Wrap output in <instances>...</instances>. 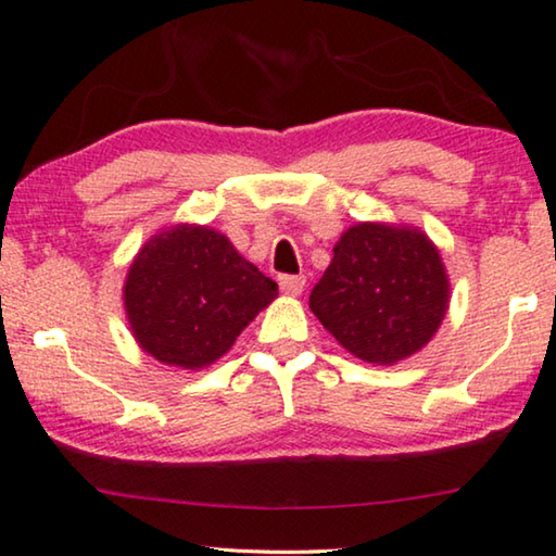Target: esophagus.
<instances>
[{"mask_svg":"<svg viewBox=\"0 0 556 556\" xmlns=\"http://www.w3.org/2000/svg\"><path fill=\"white\" fill-rule=\"evenodd\" d=\"M280 291L288 295H298L305 288V276H278Z\"/></svg>","mask_w":556,"mask_h":556,"instance_id":"1","label":"esophagus"}]
</instances>
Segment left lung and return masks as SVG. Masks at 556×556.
I'll return each mask as SVG.
<instances>
[{
    "instance_id": "obj_1",
    "label": "left lung",
    "mask_w": 556,
    "mask_h": 556,
    "mask_svg": "<svg viewBox=\"0 0 556 556\" xmlns=\"http://www.w3.org/2000/svg\"><path fill=\"white\" fill-rule=\"evenodd\" d=\"M308 303L345 351L389 366L437 333L448 305V280L421 230L358 223L338 240Z\"/></svg>"
}]
</instances>
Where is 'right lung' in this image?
<instances>
[{"instance_id": "1", "label": "right lung", "mask_w": 556, "mask_h": 556, "mask_svg": "<svg viewBox=\"0 0 556 556\" xmlns=\"http://www.w3.org/2000/svg\"><path fill=\"white\" fill-rule=\"evenodd\" d=\"M276 295V280L203 225H178L152 238L125 280V308L138 343L180 368L220 358Z\"/></svg>"}]
</instances>
